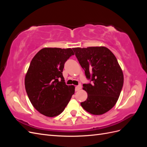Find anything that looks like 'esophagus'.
Listing matches in <instances>:
<instances>
[{"label":"esophagus","mask_w":147,"mask_h":147,"mask_svg":"<svg viewBox=\"0 0 147 147\" xmlns=\"http://www.w3.org/2000/svg\"><path fill=\"white\" fill-rule=\"evenodd\" d=\"M82 89V85L81 84H79V85L75 86V91H78L79 90H80Z\"/></svg>","instance_id":"34e87169"}]
</instances>
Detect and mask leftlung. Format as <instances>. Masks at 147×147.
<instances>
[{"instance_id": "8db88e82", "label": "left lung", "mask_w": 147, "mask_h": 147, "mask_svg": "<svg viewBox=\"0 0 147 147\" xmlns=\"http://www.w3.org/2000/svg\"><path fill=\"white\" fill-rule=\"evenodd\" d=\"M73 50L90 80L83 84L88 98L81 102L82 107L92 115L107 112L116 104L123 86V71L116 57L104 47L74 48Z\"/></svg>"}]
</instances>
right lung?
<instances>
[{
    "label": "right lung",
    "mask_w": 147,
    "mask_h": 147,
    "mask_svg": "<svg viewBox=\"0 0 147 147\" xmlns=\"http://www.w3.org/2000/svg\"><path fill=\"white\" fill-rule=\"evenodd\" d=\"M74 55L71 48H44L31 61L25 77V88L34 107L48 117L63 112L75 92L65 83L64 64Z\"/></svg>",
    "instance_id": "obj_1"
}]
</instances>
